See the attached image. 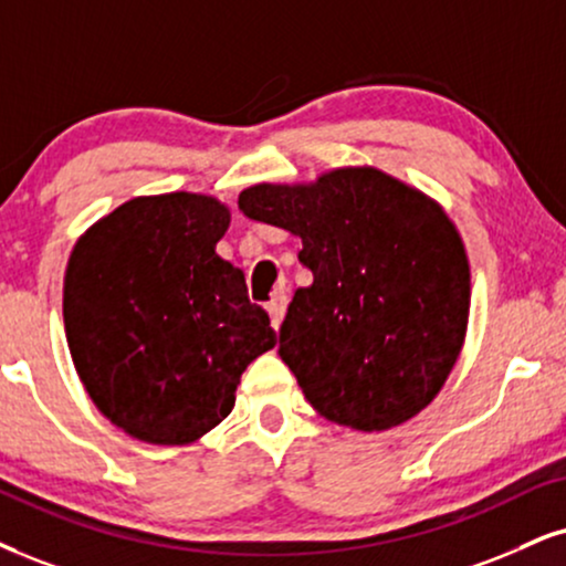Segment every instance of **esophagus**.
<instances>
[{"instance_id": "esophagus-1", "label": "esophagus", "mask_w": 566, "mask_h": 566, "mask_svg": "<svg viewBox=\"0 0 566 566\" xmlns=\"http://www.w3.org/2000/svg\"><path fill=\"white\" fill-rule=\"evenodd\" d=\"M285 306H289V296L285 294H275L272 296V302L268 304V312H270V323H272V327H281V323H283V317H285Z\"/></svg>"}]
</instances>
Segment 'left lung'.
<instances>
[{
  "instance_id": "obj_1",
  "label": "left lung",
  "mask_w": 566,
  "mask_h": 566,
  "mask_svg": "<svg viewBox=\"0 0 566 566\" xmlns=\"http://www.w3.org/2000/svg\"><path fill=\"white\" fill-rule=\"evenodd\" d=\"M249 220L302 239L281 359L325 420L386 430L428 407L462 352L470 264L443 209L373 167L312 186H251Z\"/></svg>"
}]
</instances>
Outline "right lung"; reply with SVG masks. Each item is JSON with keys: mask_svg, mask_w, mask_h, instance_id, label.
Wrapping results in <instances>:
<instances>
[{"mask_svg": "<svg viewBox=\"0 0 566 566\" xmlns=\"http://www.w3.org/2000/svg\"><path fill=\"white\" fill-rule=\"evenodd\" d=\"M228 222L199 193L130 199L70 254L62 315L75 369L138 441H197L230 415L249 361L277 344L243 272L214 251Z\"/></svg>", "mask_w": 566, "mask_h": 566, "instance_id": "1", "label": "right lung"}]
</instances>
